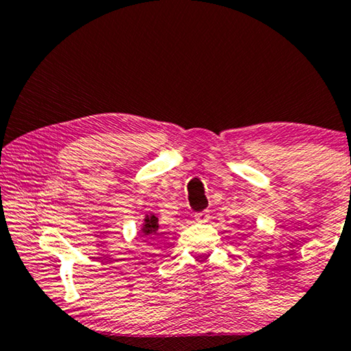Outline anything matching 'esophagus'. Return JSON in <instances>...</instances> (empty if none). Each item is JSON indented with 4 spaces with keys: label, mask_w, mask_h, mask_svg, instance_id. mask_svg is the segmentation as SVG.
I'll list each match as a JSON object with an SVG mask.
<instances>
[{
    "label": "esophagus",
    "mask_w": 351,
    "mask_h": 351,
    "mask_svg": "<svg viewBox=\"0 0 351 351\" xmlns=\"http://www.w3.org/2000/svg\"><path fill=\"white\" fill-rule=\"evenodd\" d=\"M193 217H195V221H197V222L205 223V222H208V221H209V211H206V209H205V211L197 213L195 216H193Z\"/></svg>",
    "instance_id": "1"
}]
</instances>
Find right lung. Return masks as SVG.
<instances>
[{"instance_id":"right-lung-1","label":"right lung","mask_w":351,"mask_h":351,"mask_svg":"<svg viewBox=\"0 0 351 351\" xmlns=\"http://www.w3.org/2000/svg\"><path fill=\"white\" fill-rule=\"evenodd\" d=\"M158 230H159L158 217H156L154 214H151V216H146L142 232L145 234H149V237H153V234H158Z\"/></svg>"}]
</instances>
